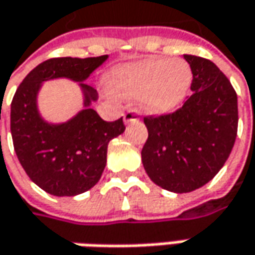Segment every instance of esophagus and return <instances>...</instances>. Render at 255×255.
<instances>
[{
    "label": "esophagus",
    "mask_w": 255,
    "mask_h": 255,
    "mask_svg": "<svg viewBox=\"0 0 255 255\" xmlns=\"http://www.w3.org/2000/svg\"><path fill=\"white\" fill-rule=\"evenodd\" d=\"M123 121L125 123H132L139 121V112L137 111H128V112L123 115Z\"/></svg>",
    "instance_id": "esophagus-1"
}]
</instances>
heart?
<instances>
[{"mask_svg":"<svg viewBox=\"0 0 255 255\" xmlns=\"http://www.w3.org/2000/svg\"><path fill=\"white\" fill-rule=\"evenodd\" d=\"M191 84V69L184 61L146 59L113 72L112 86L129 98L142 96L144 109L167 112L179 106Z\"/></svg>","mask_w":255,"mask_h":255,"instance_id":"1","label":"heart"}]
</instances>
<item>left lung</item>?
<instances>
[{
	"instance_id": "8db88e82",
	"label": "left lung",
	"mask_w": 255,
	"mask_h": 255,
	"mask_svg": "<svg viewBox=\"0 0 255 255\" xmlns=\"http://www.w3.org/2000/svg\"><path fill=\"white\" fill-rule=\"evenodd\" d=\"M193 74L191 96L180 109L147 116L143 167L164 190L189 193L220 171L237 136V93L227 76L209 59L184 55Z\"/></svg>"
}]
</instances>
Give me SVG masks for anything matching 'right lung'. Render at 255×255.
I'll list each match as a JSON object with an SVG mask.
<instances>
[{"label": "right lung", "mask_w": 255, "mask_h": 255, "mask_svg": "<svg viewBox=\"0 0 255 255\" xmlns=\"http://www.w3.org/2000/svg\"><path fill=\"white\" fill-rule=\"evenodd\" d=\"M108 59L52 58L34 68L18 86L11 103V134L18 160L29 179L46 193L64 197L85 193L99 181L108 144L125 132L123 119L105 122L91 108L98 99L84 84ZM66 77L84 93V109L64 124H49L37 111V93L45 80Z\"/></svg>", "instance_id": "obj_1"}]
</instances>
